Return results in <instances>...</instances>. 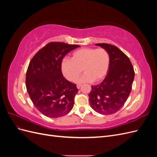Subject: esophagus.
Listing matches in <instances>:
<instances>
[{
  "label": "esophagus",
  "instance_id": "esophagus-1",
  "mask_svg": "<svg viewBox=\"0 0 157 157\" xmlns=\"http://www.w3.org/2000/svg\"><path fill=\"white\" fill-rule=\"evenodd\" d=\"M81 86H82V84H77V88L78 89H79L80 87H81Z\"/></svg>",
  "mask_w": 157,
  "mask_h": 157
}]
</instances>
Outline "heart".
Returning a JSON list of instances; mask_svg holds the SVG:
<instances>
[{"label": "heart", "mask_w": 157, "mask_h": 157, "mask_svg": "<svg viewBox=\"0 0 157 157\" xmlns=\"http://www.w3.org/2000/svg\"><path fill=\"white\" fill-rule=\"evenodd\" d=\"M110 57L104 48H82L75 51L71 59H64L61 65L65 78L78 83L98 82L105 77L109 67Z\"/></svg>", "instance_id": "heart-1"}]
</instances>
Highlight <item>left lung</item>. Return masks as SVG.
<instances>
[{
	"mask_svg": "<svg viewBox=\"0 0 157 157\" xmlns=\"http://www.w3.org/2000/svg\"><path fill=\"white\" fill-rule=\"evenodd\" d=\"M105 49L110 57L105 78L96 86H92L88 94L90 105L101 115H111L123 107L131 92L134 70L128 56L115 46L96 44Z\"/></svg>",
	"mask_w": 157,
	"mask_h": 157,
	"instance_id": "8db88e82",
	"label": "left lung"
}]
</instances>
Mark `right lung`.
<instances>
[{"label": "right lung", "mask_w": 157, "mask_h": 157, "mask_svg": "<svg viewBox=\"0 0 157 157\" xmlns=\"http://www.w3.org/2000/svg\"><path fill=\"white\" fill-rule=\"evenodd\" d=\"M78 47L64 42H50L30 61L26 73L27 90L35 107L46 117H63L73 107L78 90L76 84L63 77L61 65L65 55Z\"/></svg>", "instance_id": "right-lung-1"}]
</instances>
